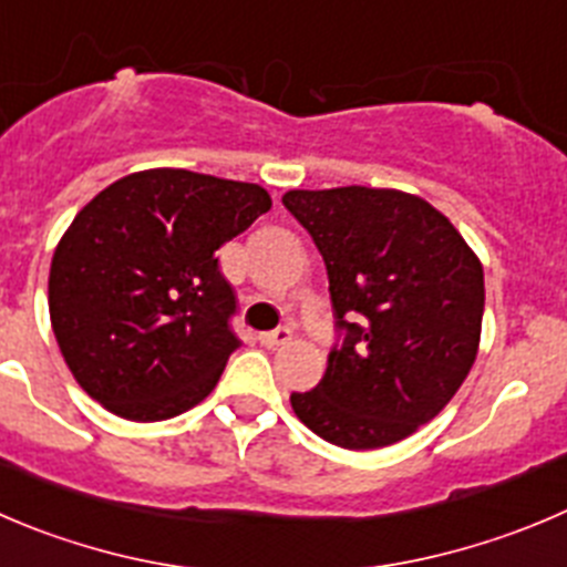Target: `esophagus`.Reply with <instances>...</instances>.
<instances>
[{
  "instance_id": "1",
  "label": "esophagus",
  "mask_w": 567,
  "mask_h": 567,
  "mask_svg": "<svg viewBox=\"0 0 567 567\" xmlns=\"http://www.w3.org/2000/svg\"><path fill=\"white\" fill-rule=\"evenodd\" d=\"M258 339H261L264 348H284V344H289V339H292V328H289V326L275 328V331L261 333Z\"/></svg>"
}]
</instances>
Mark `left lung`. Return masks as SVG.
Returning <instances> with one entry per match:
<instances>
[{"mask_svg":"<svg viewBox=\"0 0 567 567\" xmlns=\"http://www.w3.org/2000/svg\"><path fill=\"white\" fill-rule=\"evenodd\" d=\"M284 206L328 269L339 342L300 423L348 451L384 449L434 420L471 373L484 269L460 230L398 188H292Z\"/></svg>","mask_w":567,"mask_h":567,"instance_id":"obj_1","label":"left lung"}]
</instances>
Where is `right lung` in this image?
<instances>
[{
  "mask_svg": "<svg viewBox=\"0 0 567 567\" xmlns=\"http://www.w3.org/2000/svg\"><path fill=\"white\" fill-rule=\"evenodd\" d=\"M272 208L267 188L144 169L102 188L58 241L50 320L78 384L155 423L197 406L239 348L217 250Z\"/></svg>",
  "mask_w": 567,
  "mask_h": 567,
  "instance_id": "right-lung-1",
  "label": "right lung"
}]
</instances>
